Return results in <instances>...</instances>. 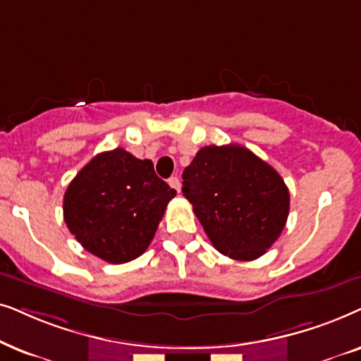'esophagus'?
I'll return each mask as SVG.
<instances>
[{
  "label": "esophagus",
  "mask_w": 361,
  "mask_h": 361,
  "mask_svg": "<svg viewBox=\"0 0 361 361\" xmlns=\"http://www.w3.org/2000/svg\"><path fill=\"white\" fill-rule=\"evenodd\" d=\"M168 185L171 186L173 190H176L178 193H180V188H181V183H180V178L178 176H171L170 180H168Z\"/></svg>",
  "instance_id": "1"
}]
</instances>
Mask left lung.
I'll return each mask as SVG.
<instances>
[{
  "label": "left lung",
  "mask_w": 361,
  "mask_h": 361,
  "mask_svg": "<svg viewBox=\"0 0 361 361\" xmlns=\"http://www.w3.org/2000/svg\"><path fill=\"white\" fill-rule=\"evenodd\" d=\"M183 195L209 241L236 261H254L277 241L290 196L281 175L241 145H209L183 171Z\"/></svg>",
  "instance_id": "8db88e82"
}]
</instances>
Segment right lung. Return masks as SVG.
<instances>
[{
	"label": "right lung",
	"instance_id": "1",
	"mask_svg": "<svg viewBox=\"0 0 361 361\" xmlns=\"http://www.w3.org/2000/svg\"><path fill=\"white\" fill-rule=\"evenodd\" d=\"M176 191L150 160L123 148L95 155L64 195V221L85 251L110 264L142 256Z\"/></svg>",
	"mask_w": 361,
	"mask_h": 361
}]
</instances>
